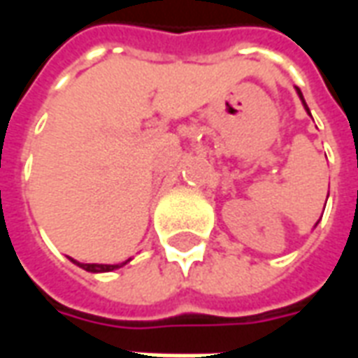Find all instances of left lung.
Masks as SVG:
<instances>
[{"label": "left lung", "instance_id": "8db88e82", "mask_svg": "<svg viewBox=\"0 0 358 358\" xmlns=\"http://www.w3.org/2000/svg\"><path fill=\"white\" fill-rule=\"evenodd\" d=\"M297 94H299V97H301V101H303V105H305V109L308 110V107H307V103H305V99H303V94H301V90L297 88Z\"/></svg>", "mask_w": 358, "mask_h": 358}]
</instances>
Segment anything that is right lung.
<instances>
[{
	"instance_id": "right-lung-1",
	"label": "right lung",
	"mask_w": 358,
	"mask_h": 358,
	"mask_svg": "<svg viewBox=\"0 0 358 358\" xmlns=\"http://www.w3.org/2000/svg\"><path fill=\"white\" fill-rule=\"evenodd\" d=\"M74 264H78L80 268L88 270V272H109V270H115L118 268V264H82V263H76L74 259H71Z\"/></svg>"
}]
</instances>
